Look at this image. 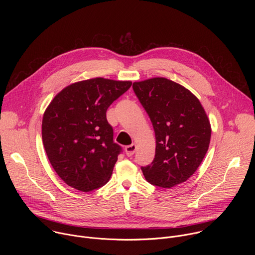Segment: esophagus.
I'll use <instances>...</instances> for the list:
<instances>
[{
  "instance_id": "1",
  "label": "esophagus",
  "mask_w": 255,
  "mask_h": 255,
  "mask_svg": "<svg viewBox=\"0 0 255 255\" xmlns=\"http://www.w3.org/2000/svg\"><path fill=\"white\" fill-rule=\"evenodd\" d=\"M136 148H137V146H136V144H134V143H132L131 145H128V146L125 147L126 155H127V156H132V155L135 153Z\"/></svg>"
}]
</instances>
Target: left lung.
<instances>
[{"label":"left lung","instance_id":"1","mask_svg":"<svg viewBox=\"0 0 255 255\" xmlns=\"http://www.w3.org/2000/svg\"><path fill=\"white\" fill-rule=\"evenodd\" d=\"M132 88L156 138L152 162L141 166L145 179L165 189L184 183L209 148L211 126L204 108L189 90L164 78L134 83Z\"/></svg>","mask_w":255,"mask_h":255}]
</instances>
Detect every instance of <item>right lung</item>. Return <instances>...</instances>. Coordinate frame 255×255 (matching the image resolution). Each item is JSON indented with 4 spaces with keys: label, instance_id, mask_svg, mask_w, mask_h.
I'll use <instances>...</instances> for the list:
<instances>
[{
    "label": "right lung",
    "instance_id": "obj_1",
    "mask_svg": "<svg viewBox=\"0 0 255 255\" xmlns=\"http://www.w3.org/2000/svg\"><path fill=\"white\" fill-rule=\"evenodd\" d=\"M132 83L103 78L72 84L55 96L43 116L47 157L64 183L92 192L108 183L122 147L106 112Z\"/></svg>",
    "mask_w": 255,
    "mask_h": 255
}]
</instances>
